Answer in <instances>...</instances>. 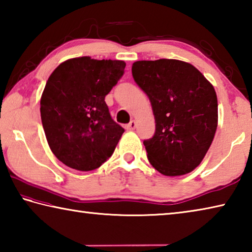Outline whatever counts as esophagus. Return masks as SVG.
I'll return each mask as SVG.
<instances>
[{"mask_svg":"<svg viewBox=\"0 0 252 252\" xmlns=\"http://www.w3.org/2000/svg\"><path fill=\"white\" fill-rule=\"evenodd\" d=\"M135 126H136V123H135V121H134V120H132V121H130V122L127 123V125L126 126V130H129V131H131V130H134V129H135Z\"/></svg>","mask_w":252,"mask_h":252,"instance_id":"esophagus-1","label":"esophagus"}]
</instances>
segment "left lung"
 Here are the masks:
<instances>
[{"label":"left lung","mask_w":252,"mask_h":252,"mask_svg":"<svg viewBox=\"0 0 252 252\" xmlns=\"http://www.w3.org/2000/svg\"><path fill=\"white\" fill-rule=\"evenodd\" d=\"M132 75L150 99L156 119L155 134L143 141L149 162L164 176L191 172L218 126L212 84L190 63L170 59L134 62Z\"/></svg>","instance_id":"obj_1"}]
</instances>
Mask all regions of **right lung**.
<instances>
[{
	"instance_id": "obj_1",
	"label": "right lung",
	"mask_w": 252,
	"mask_h": 252,
	"mask_svg": "<svg viewBox=\"0 0 252 252\" xmlns=\"http://www.w3.org/2000/svg\"><path fill=\"white\" fill-rule=\"evenodd\" d=\"M125 61L67 60L50 75L41 120L50 149L67 167L97 169L112 156L125 129L111 118L104 97L125 73Z\"/></svg>"
}]
</instances>
